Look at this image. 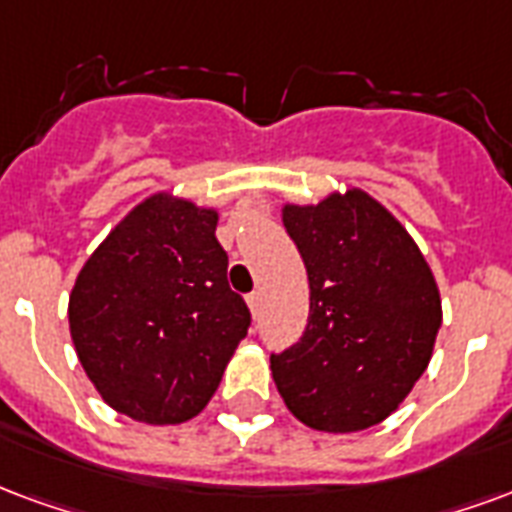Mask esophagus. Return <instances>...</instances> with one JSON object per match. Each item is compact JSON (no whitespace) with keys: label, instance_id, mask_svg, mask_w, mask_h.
Wrapping results in <instances>:
<instances>
[{"label":"esophagus","instance_id":"esophagus-1","mask_svg":"<svg viewBox=\"0 0 512 512\" xmlns=\"http://www.w3.org/2000/svg\"><path fill=\"white\" fill-rule=\"evenodd\" d=\"M246 304H249V309H252V314H257V309H260V293H249L246 295Z\"/></svg>","mask_w":512,"mask_h":512}]
</instances>
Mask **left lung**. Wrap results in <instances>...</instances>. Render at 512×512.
Masks as SVG:
<instances>
[{
    "label": "left lung",
    "instance_id": "left-lung-1",
    "mask_svg": "<svg viewBox=\"0 0 512 512\" xmlns=\"http://www.w3.org/2000/svg\"><path fill=\"white\" fill-rule=\"evenodd\" d=\"M282 222L304 257L309 320L298 344L271 355L276 388L309 429H369L399 410L429 366L442 325L434 274L363 189L287 203Z\"/></svg>",
    "mask_w": 512,
    "mask_h": 512
}]
</instances>
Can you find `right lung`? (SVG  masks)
I'll list each match as a JSON object with an SVG mask.
<instances>
[{
  "label": "right lung",
  "mask_w": 512,
  "mask_h": 512,
  "mask_svg": "<svg viewBox=\"0 0 512 512\" xmlns=\"http://www.w3.org/2000/svg\"><path fill=\"white\" fill-rule=\"evenodd\" d=\"M217 211L157 192L83 263L70 336L108 407L168 426L206 407L252 323L227 285Z\"/></svg>",
  "instance_id": "obj_1"
}]
</instances>
